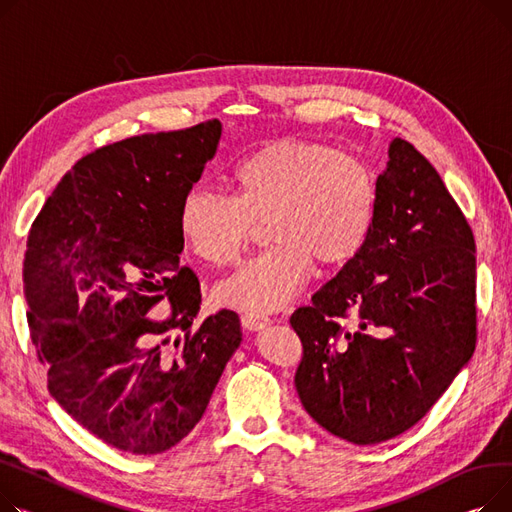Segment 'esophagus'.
<instances>
[{"label": "esophagus", "mask_w": 512, "mask_h": 512, "mask_svg": "<svg viewBox=\"0 0 512 512\" xmlns=\"http://www.w3.org/2000/svg\"><path fill=\"white\" fill-rule=\"evenodd\" d=\"M242 324L248 330H260V328L270 324V318L264 316V314H258V312H244L242 314Z\"/></svg>", "instance_id": "esophagus-1"}]
</instances>
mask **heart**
Masks as SVG:
<instances>
[{
    "label": "heart",
    "mask_w": 512,
    "mask_h": 512,
    "mask_svg": "<svg viewBox=\"0 0 512 512\" xmlns=\"http://www.w3.org/2000/svg\"><path fill=\"white\" fill-rule=\"evenodd\" d=\"M233 198L190 190L177 229L192 254L229 266L266 221L270 244L219 289L221 302L270 312L304 287L312 262L339 268L366 246L378 210L374 171L341 148L314 138L268 142L231 171Z\"/></svg>",
    "instance_id": "heart-1"
}]
</instances>
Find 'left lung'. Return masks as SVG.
<instances>
[{
    "label": "left lung",
    "instance_id": "obj_1",
    "mask_svg": "<svg viewBox=\"0 0 512 512\" xmlns=\"http://www.w3.org/2000/svg\"><path fill=\"white\" fill-rule=\"evenodd\" d=\"M366 246L297 308L295 388L347 442L395 438L422 419L477 343L475 239L438 171L395 138Z\"/></svg>",
    "mask_w": 512,
    "mask_h": 512
}]
</instances>
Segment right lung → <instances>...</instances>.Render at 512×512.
<instances>
[{
    "label": "right lung",
    "mask_w": 512,
    "mask_h": 512,
    "mask_svg": "<svg viewBox=\"0 0 512 512\" xmlns=\"http://www.w3.org/2000/svg\"><path fill=\"white\" fill-rule=\"evenodd\" d=\"M219 119L95 148L30 225L22 283L47 388L76 422L132 455H159L200 422L242 341L179 264L182 198L213 159ZM161 301L165 319L148 317Z\"/></svg>",
    "instance_id": "right-lung-1"
}]
</instances>
